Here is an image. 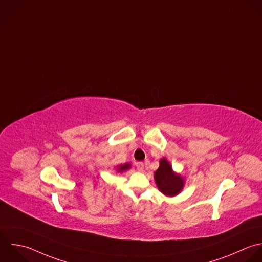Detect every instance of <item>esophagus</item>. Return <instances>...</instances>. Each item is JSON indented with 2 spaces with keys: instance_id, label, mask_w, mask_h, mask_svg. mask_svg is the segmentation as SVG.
<instances>
[{
  "instance_id": "1",
  "label": "esophagus",
  "mask_w": 262,
  "mask_h": 262,
  "mask_svg": "<svg viewBox=\"0 0 262 262\" xmlns=\"http://www.w3.org/2000/svg\"><path fill=\"white\" fill-rule=\"evenodd\" d=\"M136 167H137V169H138V170L143 171V170H144L145 165H144V163H143V162H137V163H136Z\"/></svg>"
}]
</instances>
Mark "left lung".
<instances>
[{
    "label": "left lung",
    "instance_id": "obj_1",
    "mask_svg": "<svg viewBox=\"0 0 262 262\" xmlns=\"http://www.w3.org/2000/svg\"><path fill=\"white\" fill-rule=\"evenodd\" d=\"M154 178L158 189L166 196H176L183 189V179L172 171L170 164L165 158L160 160V166L155 171Z\"/></svg>",
    "mask_w": 262,
    "mask_h": 262
}]
</instances>
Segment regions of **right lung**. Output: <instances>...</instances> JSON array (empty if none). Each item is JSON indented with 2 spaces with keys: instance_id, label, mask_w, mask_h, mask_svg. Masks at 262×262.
<instances>
[{
  "instance_id": "1",
  "label": "right lung",
  "mask_w": 262,
  "mask_h": 262,
  "mask_svg": "<svg viewBox=\"0 0 262 262\" xmlns=\"http://www.w3.org/2000/svg\"><path fill=\"white\" fill-rule=\"evenodd\" d=\"M129 166H130V165H129L128 163H125V164H123V165H120L119 168H118V170H119V171H124V170L128 169Z\"/></svg>"
}]
</instances>
